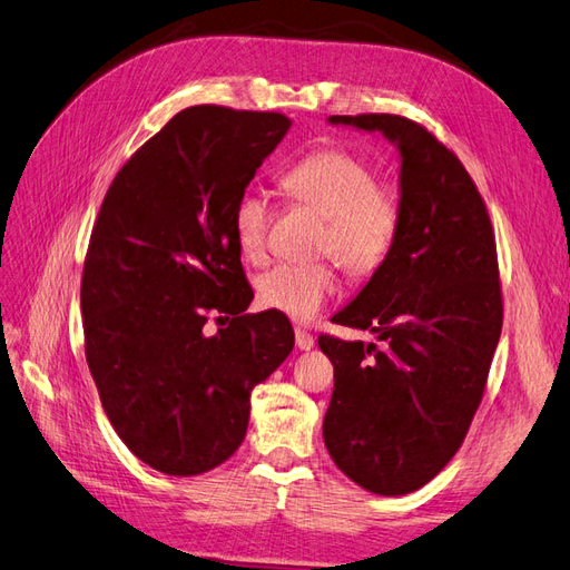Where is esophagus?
<instances>
[{"mask_svg": "<svg viewBox=\"0 0 570 570\" xmlns=\"http://www.w3.org/2000/svg\"><path fill=\"white\" fill-rule=\"evenodd\" d=\"M296 346L301 348V352H311V348L315 346V337L303 327H296Z\"/></svg>", "mask_w": 570, "mask_h": 570, "instance_id": "esophagus-1", "label": "esophagus"}]
</instances>
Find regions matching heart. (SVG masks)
I'll use <instances>...</instances> for the list:
<instances>
[{
  "instance_id": "b5f03b06",
  "label": "heart",
  "mask_w": 570,
  "mask_h": 570,
  "mask_svg": "<svg viewBox=\"0 0 570 570\" xmlns=\"http://www.w3.org/2000/svg\"><path fill=\"white\" fill-rule=\"evenodd\" d=\"M291 199L325 218L320 250L337 257L346 272L371 274L383 265L397 240L402 202L395 187L375 183V170L348 151H317L282 175ZM272 207L265 193L245 189L233 207V236L247 262L267 255ZM332 265H274L257 279V298L269 311L311 323L337 294Z\"/></svg>"
}]
</instances>
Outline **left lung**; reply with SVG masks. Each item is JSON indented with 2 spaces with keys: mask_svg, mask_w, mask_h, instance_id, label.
<instances>
[{
  "mask_svg": "<svg viewBox=\"0 0 570 570\" xmlns=\"http://www.w3.org/2000/svg\"><path fill=\"white\" fill-rule=\"evenodd\" d=\"M400 151L397 240L332 320L375 344L320 337L334 366L323 435L340 470L371 493L404 495L443 470L484 395L503 303L484 199L460 158L400 115H332Z\"/></svg>",
  "mask_w": 570,
  "mask_h": 570,
  "instance_id": "obj_1",
  "label": "left lung"
}]
</instances>
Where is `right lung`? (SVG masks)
<instances>
[{
	"label": "right lung",
	"instance_id": "right-lung-1",
	"mask_svg": "<svg viewBox=\"0 0 570 570\" xmlns=\"http://www.w3.org/2000/svg\"><path fill=\"white\" fill-rule=\"evenodd\" d=\"M279 112L195 106L115 175L81 276L86 361L122 443L154 470L195 476L243 443L250 392L294 330L253 301L233 207L286 137ZM209 312L233 314L212 338Z\"/></svg>",
	"mask_w": 570,
	"mask_h": 570
}]
</instances>
